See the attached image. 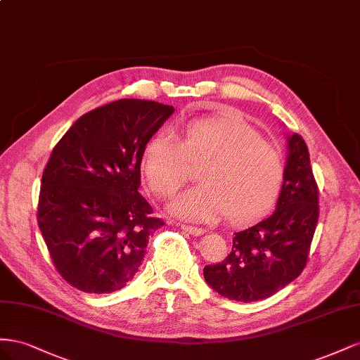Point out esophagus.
Here are the masks:
<instances>
[{
	"label": "esophagus",
	"instance_id": "34e87169",
	"mask_svg": "<svg viewBox=\"0 0 360 360\" xmlns=\"http://www.w3.org/2000/svg\"><path fill=\"white\" fill-rule=\"evenodd\" d=\"M181 229L186 231L190 235H193V237H200V235H203L205 232H207V231L202 229V228H194V226H188V224H181Z\"/></svg>",
	"mask_w": 360,
	"mask_h": 360
}]
</instances>
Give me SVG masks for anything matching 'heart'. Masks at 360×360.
<instances>
[{
    "label": "heart",
    "instance_id": "heart-1",
    "mask_svg": "<svg viewBox=\"0 0 360 360\" xmlns=\"http://www.w3.org/2000/svg\"><path fill=\"white\" fill-rule=\"evenodd\" d=\"M200 162V186L169 202V211L176 217L210 223L228 214L231 221H249L269 210L282 188L281 153L233 112L187 122L179 140L161 129L141 153L143 174L158 196L176 191L190 176V164Z\"/></svg>",
    "mask_w": 360,
    "mask_h": 360
}]
</instances>
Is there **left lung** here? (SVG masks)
<instances>
[{"label": "left lung", "mask_w": 360, "mask_h": 360, "mask_svg": "<svg viewBox=\"0 0 360 360\" xmlns=\"http://www.w3.org/2000/svg\"><path fill=\"white\" fill-rule=\"evenodd\" d=\"M283 184L269 217L235 232L224 261L207 265L211 288L237 302L262 300L300 276L318 221V188L304 140L286 134Z\"/></svg>", "instance_id": "8db88e82"}]
</instances>
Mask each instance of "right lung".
Masks as SVG:
<instances>
[{
  "label": "right lung",
  "mask_w": 360,
  "mask_h": 360,
  "mask_svg": "<svg viewBox=\"0 0 360 360\" xmlns=\"http://www.w3.org/2000/svg\"><path fill=\"white\" fill-rule=\"evenodd\" d=\"M174 108L119 99L81 116L57 143L40 187L37 223L57 271L107 294L137 273L164 224L139 193L141 153Z\"/></svg>",
  "instance_id": "add662e5"
}]
</instances>
